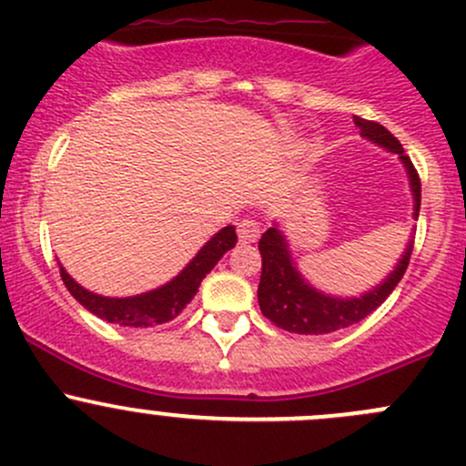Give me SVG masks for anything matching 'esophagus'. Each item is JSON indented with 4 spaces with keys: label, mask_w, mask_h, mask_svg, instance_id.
Wrapping results in <instances>:
<instances>
[{
    "label": "esophagus",
    "mask_w": 466,
    "mask_h": 466,
    "mask_svg": "<svg viewBox=\"0 0 466 466\" xmlns=\"http://www.w3.org/2000/svg\"><path fill=\"white\" fill-rule=\"evenodd\" d=\"M237 234L241 243H255L259 238V223L250 218H243L241 223H237Z\"/></svg>",
    "instance_id": "1"
}]
</instances>
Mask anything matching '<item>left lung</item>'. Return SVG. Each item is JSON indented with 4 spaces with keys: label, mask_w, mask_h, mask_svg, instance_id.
<instances>
[{
    "label": "left lung",
    "mask_w": 466,
    "mask_h": 466,
    "mask_svg": "<svg viewBox=\"0 0 466 466\" xmlns=\"http://www.w3.org/2000/svg\"><path fill=\"white\" fill-rule=\"evenodd\" d=\"M354 124L359 126L360 135L365 139L383 146L390 153H399V159L403 162L408 177H410L412 198H415L412 216L417 218L421 205V182L410 157L403 153V146L399 144V139L385 126L377 124V121L354 116ZM410 243H408L397 268L388 275V279H383L379 286H374L372 290L363 293L360 298L342 299L324 295L320 290L313 289L309 281H304L293 259H290L289 243H286L284 234L277 229V225L275 228H268L259 241L261 279L257 298H259L261 313L272 324L284 329V331L304 333V336H320V333H331L338 331V329L351 327V324L368 318L372 311H377L380 304L390 298V293L397 289L403 272H406L408 261H410Z\"/></svg>",
    "instance_id": "1"
}]
</instances>
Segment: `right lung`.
I'll return each instance as SVG.
<instances>
[{
	"instance_id": "obj_1",
	"label": "right lung",
	"mask_w": 466,
	"mask_h": 466,
	"mask_svg": "<svg viewBox=\"0 0 466 466\" xmlns=\"http://www.w3.org/2000/svg\"><path fill=\"white\" fill-rule=\"evenodd\" d=\"M234 246H237V232L232 225H228L200 248L198 255L187 263L180 275L173 277L168 284L150 293L135 295V298H103V295L89 293L67 275L65 268H60V277L76 302H81L89 313L101 320L115 322L119 327H153V324H164L180 316L182 309L198 293V286L207 272H211L220 257Z\"/></svg>"
}]
</instances>
